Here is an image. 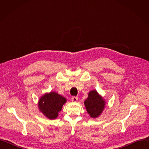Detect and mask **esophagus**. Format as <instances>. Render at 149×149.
I'll return each instance as SVG.
<instances>
[{"label": "esophagus", "mask_w": 149, "mask_h": 149, "mask_svg": "<svg viewBox=\"0 0 149 149\" xmlns=\"http://www.w3.org/2000/svg\"><path fill=\"white\" fill-rule=\"evenodd\" d=\"M71 99H72V101H73V102H76V101H77V100H78V97H72Z\"/></svg>", "instance_id": "esophagus-1"}]
</instances>
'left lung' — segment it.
<instances>
[{
  "label": "left lung",
  "mask_w": 149,
  "mask_h": 149,
  "mask_svg": "<svg viewBox=\"0 0 149 149\" xmlns=\"http://www.w3.org/2000/svg\"><path fill=\"white\" fill-rule=\"evenodd\" d=\"M84 104L90 116L92 118H97L104 109L105 101L94 90L89 93L88 98L84 101Z\"/></svg>",
  "instance_id": "obj_1"
}]
</instances>
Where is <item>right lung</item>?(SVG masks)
Instances as JSON below:
<instances>
[{"label":"right lung","instance_id":"right-lung-1","mask_svg":"<svg viewBox=\"0 0 149 149\" xmlns=\"http://www.w3.org/2000/svg\"><path fill=\"white\" fill-rule=\"evenodd\" d=\"M66 102V100L65 97L58 95L56 92H51L44 95L39 100L38 107L48 118L56 119L63 105Z\"/></svg>","mask_w":149,"mask_h":149}]
</instances>
